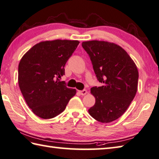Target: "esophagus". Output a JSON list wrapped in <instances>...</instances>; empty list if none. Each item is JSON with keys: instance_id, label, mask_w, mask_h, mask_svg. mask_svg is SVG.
Wrapping results in <instances>:
<instances>
[{"instance_id": "esophagus-1", "label": "esophagus", "mask_w": 159, "mask_h": 159, "mask_svg": "<svg viewBox=\"0 0 159 159\" xmlns=\"http://www.w3.org/2000/svg\"><path fill=\"white\" fill-rule=\"evenodd\" d=\"M80 93L81 94L82 96H84V95H86V94L87 93V91L86 90V89H83V90L80 91Z\"/></svg>"}]
</instances>
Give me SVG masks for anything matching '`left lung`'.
Segmentation results:
<instances>
[{
	"mask_svg": "<svg viewBox=\"0 0 159 159\" xmlns=\"http://www.w3.org/2000/svg\"><path fill=\"white\" fill-rule=\"evenodd\" d=\"M101 87L91 89L96 98L89 113L98 121L110 123L126 112L138 89V71L128 53L120 46L105 41L83 42Z\"/></svg>",
	"mask_w": 159,
	"mask_h": 159,
	"instance_id": "left-lung-1",
	"label": "left lung"
}]
</instances>
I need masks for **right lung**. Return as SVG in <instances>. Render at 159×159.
Masks as SVG:
<instances>
[{
	"mask_svg": "<svg viewBox=\"0 0 159 159\" xmlns=\"http://www.w3.org/2000/svg\"><path fill=\"white\" fill-rule=\"evenodd\" d=\"M80 42L55 40L36 44L19 64L18 82L32 112L42 119H52L66 109L76 90L66 87L59 78Z\"/></svg>",
	"mask_w": 159,
	"mask_h": 159,
	"instance_id": "add662e5",
	"label": "right lung"
}]
</instances>
